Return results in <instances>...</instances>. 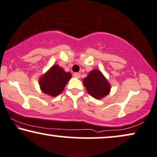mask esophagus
<instances>
[{
  "instance_id": "1",
  "label": "esophagus",
  "mask_w": 157,
  "mask_h": 157,
  "mask_svg": "<svg viewBox=\"0 0 157 157\" xmlns=\"http://www.w3.org/2000/svg\"><path fill=\"white\" fill-rule=\"evenodd\" d=\"M74 77H76V78H78V79L80 78V74L78 72H75V73H74Z\"/></svg>"
}]
</instances>
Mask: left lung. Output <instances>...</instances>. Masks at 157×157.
<instances>
[{
  "mask_svg": "<svg viewBox=\"0 0 157 157\" xmlns=\"http://www.w3.org/2000/svg\"><path fill=\"white\" fill-rule=\"evenodd\" d=\"M87 93L95 99H101L109 94L110 85L107 79L98 70H93L83 79Z\"/></svg>",
  "mask_w": 157,
  "mask_h": 157,
  "instance_id": "obj_1",
  "label": "left lung"
}]
</instances>
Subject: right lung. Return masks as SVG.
Instances as JSON below:
<instances>
[{
    "instance_id": "1",
    "label": "right lung",
    "mask_w": 157,
    "mask_h": 157,
    "mask_svg": "<svg viewBox=\"0 0 157 157\" xmlns=\"http://www.w3.org/2000/svg\"><path fill=\"white\" fill-rule=\"evenodd\" d=\"M72 77L70 72H66L59 65H53L39 79L41 91L52 97L59 95L63 91L67 83Z\"/></svg>"
}]
</instances>
